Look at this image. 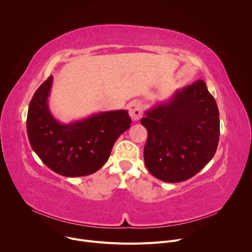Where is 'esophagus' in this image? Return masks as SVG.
<instances>
[{
    "instance_id": "1",
    "label": "esophagus",
    "mask_w": 252,
    "mask_h": 252,
    "mask_svg": "<svg viewBox=\"0 0 252 252\" xmlns=\"http://www.w3.org/2000/svg\"><path fill=\"white\" fill-rule=\"evenodd\" d=\"M128 113L132 121H137L141 117V106L136 100H132L128 104Z\"/></svg>"
}]
</instances>
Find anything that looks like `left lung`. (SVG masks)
I'll return each instance as SVG.
<instances>
[{
  "instance_id": "1",
  "label": "left lung",
  "mask_w": 252,
  "mask_h": 252,
  "mask_svg": "<svg viewBox=\"0 0 252 252\" xmlns=\"http://www.w3.org/2000/svg\"><path fill=\"white\" fill-rule=\"evenodd\" d=\"M143 150L149 171L165 183H181L213 158L220 140V113L205 83L198 80L175 91L145 113Z\"/></svg>"
}]
</instances>
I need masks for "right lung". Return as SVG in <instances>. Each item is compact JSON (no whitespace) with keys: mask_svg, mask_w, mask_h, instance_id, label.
Instances as JSON below:
<instances>
[{"mask_svg":"<svg viewBox=\"0 0 252 252\" xmlns=\"http://www.w3.org/2000/svg\"><path fill=\"white\" fill-rule=\"evenodd\" d=\"M51 75L29 104L28 137L32 151L55 172L68 177L89 175L109 159L119 136L129 128L127 111H110L62 124L52 115L48 98Z\"/></svg>","mask_w":252,"mask_h":252,"instance_id":"add662e5","label":"right lung"}]
</instances>
